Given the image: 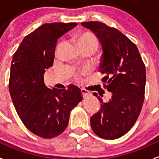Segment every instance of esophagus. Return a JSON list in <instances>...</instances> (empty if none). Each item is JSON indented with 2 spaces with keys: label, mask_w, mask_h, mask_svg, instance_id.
Here are the masks:
<instances>
[{
  "label": "esophagus",
  "mask_w": 159,
  "mask_h": 159,
  "mask_svg": "<svg viewBox=\"0 0 159 159\" xmlns=\"http://www.w3.org/2000/svg\"><path fill=\"white\" fill-rule=\"evenodd\" d=\"M81 94H82V97L84 98H88L89 96L91 95V94H90L89 91H88L87 90H85V89L81 90Z\"/></svg>",
  "instance_id": "34e87169"
}]
</instances>
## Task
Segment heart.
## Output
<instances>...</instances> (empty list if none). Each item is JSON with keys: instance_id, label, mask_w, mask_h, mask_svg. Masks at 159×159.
<instances>
[{"instance_id": "obj_1", "label": "heart", "mask_w": 159, "mask_h": 159, "mask_svg": "<svg viewBox=\"0 0 159 159\" xmlns=\"http://www.w3.org/2000/svg\"><path fill=\"white\" fill-rule=\"evenodd\" d=\"M75 41L78 49H90L94 52L98 46V41L93 34L89 32L78 34L75 36Z\"/></svg>"}]
</instances>
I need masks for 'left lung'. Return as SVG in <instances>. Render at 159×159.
<instances>
[{
	"label": "left lung",
	"mask_w": 159,
	"mask_h": 159,
	"mask_svg": "<svg viewBox=\"0 0 159 159\" xmlns=\"http://www.w3.org/2000/svg\"><path fill=\"white\" fill-rule=\"evenodd\" d=\"M98 38L103 53L99 71L104 87L112 94L91 117V126L98 137L115 139L128 132L137 121L145 98L146 72L137 46L116 28L98 21L83 22ZM102 97V94H100Z\"/></svg>",
	"instance_id": "obj_1"
}]
</instances>
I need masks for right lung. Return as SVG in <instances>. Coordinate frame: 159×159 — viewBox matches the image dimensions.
<instances>
[{
	"instance_id": "obj_1",
	"label": "right lung",
	"mask_w": 159,
	"mask_h": 159,
	"mask_svg": "<svg viewBox=\"0 0 159 159\" xmlns=\"http://www.w3.org/2000/svg\"><path fill=\"white\" fill-rule=\"evenodd\" d=\"M77 23L44 24L27 35L13 55L9 91L16 111L25 127L44 139L61 134L70 112L82 100L81 89H48L44 81L52 67L57 39Z\"/></svg>"
}]
</instances>
